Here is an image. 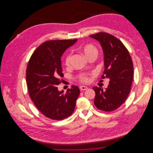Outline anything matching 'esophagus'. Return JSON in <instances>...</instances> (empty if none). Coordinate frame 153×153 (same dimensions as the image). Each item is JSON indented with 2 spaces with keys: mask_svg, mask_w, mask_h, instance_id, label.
Masks as SVG:
<instances>
[{
  "mask_svg": "<svg viewBox=\"0 0 153 153\" xmlns=\"http://www.w3.org/2000/svg\"><path fill=\"white\" fill-rule=\"evenodd\" d=\"M79 88H80V89L81 90V91H85V90H87V89H88V88L87 87H85V86H81L80 87H79Z\"/></svg>",
  "mask_w": 153,
  "mask_h": 153,
  "instance_id": "obj_1",
  "label": "esophagus"
}]
</instances>
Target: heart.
<instances>
[{
  "mask_svg": "<svg viewBox=\"0 0 153 153\" xmlns=\"http://www.w3.org/2000/svg\"><path fill=\"white\" fill-rule=\"evenodd\" d=\"M82 52L84 53V55L86 56V57H88L92 54L97 53L98 51H97V49L95 46L91 44H87L82 48ZM71 59V54L69 53L66 57L65 63L66 65H69L70 64ZM81 81L87 82H88L89 78L86 75H84L81 77Z\"/></svg>",
  "mask_w": 153,
  "mask_h": 153,
  "instance_id": "1",
  "label": "heart"
}]
</instances>
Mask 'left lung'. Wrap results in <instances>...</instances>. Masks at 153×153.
Masks as SVG:
<instances>
[{"instance_id": "1", "label": "left lung", "mask_w": 153, "mask_h": 153, "mask_svg": "<svg viewBox=\"0 0 153 153\" xmlns=\"http://www.w3.org/2000/svg\"><path fill=\"white\" fill-rule=\"evenodd\" d=\"M98 41L104 53V71L102 78L109 79L108 87H94V104L99 109L109 112L120 107L131 90L134 69L130 55L116 37L105 32L89 36Z\"/></svg>"}]
</instances>
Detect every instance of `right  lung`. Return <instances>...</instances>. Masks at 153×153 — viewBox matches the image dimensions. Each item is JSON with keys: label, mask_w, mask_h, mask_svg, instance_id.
I'll return each mask as SVG.
<instances>
[{"label": "right lung", "mask_w": 153, "mask_h": 153, "mask_svg": "<svg viewBox=\"0 0 153 153\" xmlns=\"http://www.w3.org/2000/svg\"><path fill=\"white\" fill-rule=\"evenodd\" d=\"M78 39L49 41L39 45L32 55L26 69V84L29 95L36 108L48 118L62 120L70 116L80 94L72 85L65 94L59 91L63 74L61 57Z\"/></svg>", "instance_id": "right-lung-1"}]
</instances>
